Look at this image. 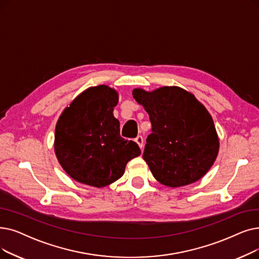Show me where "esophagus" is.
Segmentation results:
<instances>
[{
  "mask_svg": "<svg viewBox=\"0 0 259 259\" xmlns=\"http://www.w3.org/2000/svg\"><path fill=\"white\" fill-rule=\"evenodd\" d=\"M136 142L139 145V147L141 149H143V147H144V139H143V137L142 136H138L137 139H136Z\"/></svg>",
  "mask_w": 259,
  "mask_h": 259,
  "instance_id": "obj_1",
  "label": "esophagus"
}]
</instances>
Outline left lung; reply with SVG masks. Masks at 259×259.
Wrapping results in <instances>:
<instances>
[{
  "mask_svg": "<svg viewBox=\"0 0 259 259\" xmlns=\"http://www.w3.org/2000/svg\"><path fill=\"white\" fill-rule=\"evenodd\" d=\"M132 95L152 125L143 159L156 181L169 187L197 182L219 152L218 134L206 108L194 94L175 85L151 92L138 88Z\"/></svg>",
  "mask_w": 259,
  "mask_h": 259,
  "instance_id": "obj_1",
  "label": "left lung"
}]
</instances>
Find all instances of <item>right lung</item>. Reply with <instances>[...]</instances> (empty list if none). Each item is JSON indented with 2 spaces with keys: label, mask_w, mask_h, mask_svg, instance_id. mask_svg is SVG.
<instances>
[{
  "label": "right lung",
  "mask_w": 259,
  "mask_h": 259,
  "mask_svg": "<svg viewBox=\"0 0 259 259\" xmlns=\"http://www.w3.org/2000/svg\"><path fill=\"white\" fill-rule=\"evenodd\" d=\"M117 103L116 90L105 84L88 88L56 123L55 153L75 181L97 188L110 185L141 154L136 142L120 137L119 121L113 115Z\"/></svg>",
  "instance_id": "right-lung-1"
}]
</instances>
